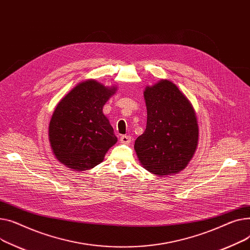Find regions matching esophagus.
<instances>
[{
	"instance_id": "34e87169",
	"label": "esophagus",
	"mask_w": 250,
	"mask_h": 250,
	"mask_svg": "<svg viewBox=\"0 0 250 250\" xmlns=\"http://www.w3.org/2000/svg\"><path fill=\"white\" fill-rule=\"evenodd\" d=\"M120 142L123 143V144H128L131 142V137L128 136V135H122L120 137Z\"/></svg>"
}]
</instances>
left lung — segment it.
<instances>
[{
  "label": "left lung",
  "instance_id": "obj_1",
  "mask_svg": "<svg viewBox=\"0 0 250 250\" xmlns=\"http://www.w3.org/2000/svg\"><path fill=\"white\" fill-rule=\"evenodd\" d=\"M147 123L134 144L145 169L159 177L178 173L193 157L199 137L194 108L179 87L161 80L144 91Z\"/></svg>",
  "mask_w": 250,
  "mask_h": 250
}]
</instances>
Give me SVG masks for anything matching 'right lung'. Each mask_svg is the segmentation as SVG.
Listing matches in <instances>:
<instances>
[{"label": "right lung", "instance_id": "obj_1", "mask_svg": "<svg viewBox=\"0 0 250 250\" xmlns=\"http://www.w3.org/2000/svg\"><path fill=\"white\" fill-rule=\"evenodd\" d=\"M116 92L90 80L79 83L56 106L49 124V141L56 158L73 170L102 163L117 142L103 107Z\"/></svg>", "mask_w": 250, "mask_h": 250}]
</instances>
